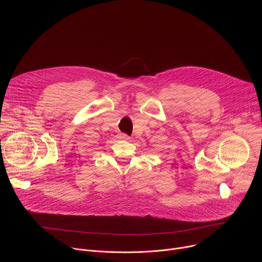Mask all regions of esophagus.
<instances>
[{"label":"esophagus","instance_id":"34e87169","mask_svg":"<svg viewBox=\"0 0 262 262\" xmlns=\"http://www.w3.org/2000/svg\"><path fill=\"white\" fill-rule=\"evenodd\" d=\"M119 139H122V140H128L129 137L125 134H119Z\"/></svg>","mask_w":262,"mask_h":262}]
</instances>
